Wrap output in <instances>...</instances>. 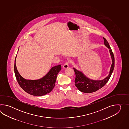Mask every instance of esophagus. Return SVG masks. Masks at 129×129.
<instances>
[{
    "label": "esophagus",
    "mask_w": 129,
    "mask_h": 129,
    "mask_svg": "<svg viewBox=\"0 0 129 129\" xmlns=\"http://www.w3.org/2000/svg\"><path fill=\"white\" fill-rule=\"evenodd\" d=\"M69 61H67V62H66V63H64V64H63V68H68L69 67Z\"/></svg>",
    "instance_id": "1"
}]
</instances>
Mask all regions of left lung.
Here are the masks:
<instances>
[{"mask_svg":"<svg viewBox=\"0 0 129 129\" xmlns=\"http://www.w3.org/2000/svg\"><path fill=\"white\" fill-rule=\"evenodd\" d=\"M103 38L104 39L105 46H106L109 49L110 53L112 59V64L110 69L109 74L104 79L101 81H94L88 78L87 77H85L81 72L74 68V72L76 74L75 84L79 90L83 93H91L94 92L104 86L109 80L114 70L115 60L113 53L110 47L109 44L107 42V40L104 37Z\"/></svg>","mask_w":129,"mask_h":129,"instance_id":"left-lung-1","label":"left lung"}]
</instances>
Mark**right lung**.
<instances>
[{"mask_svg": "<svg viewBox=\"0 0 129 129\" xmlns=\"http://www.w3.org/2000/svg\"><path fill=\"white\" fill-rule=\"evenodd\" d=\"M16 58L14 63L15 74L17 82L23 90L31 95L37 96L44 95L52 91L55 86L58 73L61 70L60 64L53 67L45 77L40 79L26 80L17 71Z\"/></svg>", "mask_w": 129, "mask_h": 129, "instance_id": "right-lung-1", "label": "right lung"}]
</instances>
